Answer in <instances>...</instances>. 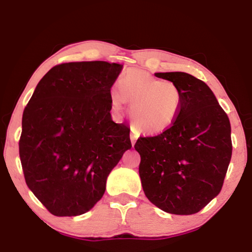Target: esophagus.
<instances>
[{
	"label": "esophagus",
	"instance_id": "1",
	"mask_svg": "<svg viewBox=\"0 0 252 252\" xmlns=\"http://www.w3.org/2000/svg\"><path fill=\"white\" fill-rule=\"evenodd\" d=\"M136 140H137V135H135V134H130V142H132V146L135 144Z\"/></svg>",
	"mask_w": 252,
	"mask_h": 252
}]
</instances>
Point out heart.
Returning a JSON list of instances; mask_svg holds the SVG:
<instances>
[{
    "instance_id": "b5f03b06",
    "label": "heart",
    "mask_w": 252,
    "mask_h": 252,
    "mask_svg": "<svg viewBox=\"0 0 252 252\" xmlns=\"http://www.w3.org/2000/svg\"><path fill=\"white\" fill-rule=\"evenodd\" d=\"M116 111L130 103L129 119L134 128L147 135H158L177 123L182 110V92L178 85L157 79L143 70L129 68L119 80V89L110 91Z\"/></svg>"
}]
</instances>
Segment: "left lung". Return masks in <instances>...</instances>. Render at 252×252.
Segmentation results:
<instances>
[{"mask_svg":"<svg viewBox=\"0 0 252 252\" xmlns=\"http://www.w3.org/2000/svg\"><path fill=\"white\" fill-rule=\"evenodd\" d=\"M155 75L178 85L184 103L170 129L136 141L141 184L157 208L192 215L221 190L232 157L230 123L205 82L185 72Z\"/></svg>","mask_w":252,"mask_h":252,"instance_id":"left-lung-1","label":"left lung"}]
</instances>
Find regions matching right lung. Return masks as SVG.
I'll return each instance as SVG.
<instances>
[{
    "label": "right lung",
    "mask_w": 252,
    "mask_h": 252,
    "mask_svg": "<svg viewBox=\"0 0 252 252\" xmlns=\"http://www.w3.org/2000/svg\"><path fill=\"white\" fill-rule=\"evenodd\" d=\"M122 70L103 61L57 65L24 110L19 156L25 181L54 216L94 208L110 172L132 148L128 127L110 113V89Z\"/></svg>",
    "instance_id": "add662e5"
}]
</instances>
